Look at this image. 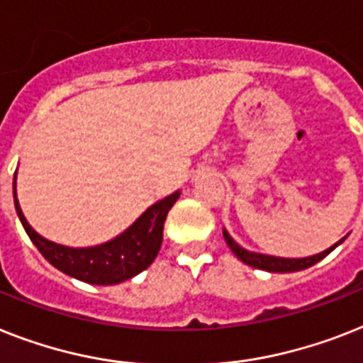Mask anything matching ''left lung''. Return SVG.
<instances>
[{"instance_id":"obj_1","label":"left lung","mask_w":363,"mask_h":363,"mask_svg":"<svg viewBox=\"0 0 363 363\" xmlns=\"http://www.w3.org/2000/svg\"><path fill=\"white\" fill-rule=\"evenodd\" d=\"M223 238H225V242L231 248V252L237 255L242 263H246L248 267L259 268V270H267V272H298V270H304V268L313 267L315 263H319L320 259H325L330 252H334L341 242H343V237L340 242H335L334 246H330L328 250L320 253H315V255H309V257H302V259H289V257H276V255H267V253H257V252H248L246 248H242L240 244H237L231 238L225 229H223Z\"/></svg>"}]
</instances>
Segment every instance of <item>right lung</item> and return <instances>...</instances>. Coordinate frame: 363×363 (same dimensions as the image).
<instances>
[{
  "label": "right lung",
  "instance_id": "obj_1",
  "mask_svg": "<svg viewBox=\"0 0 363 363\" xmlns=\"http://www.w3.org/2000/svg\"><path fill=\"white\" fill-rule=\"evenodd\" d=\"M13 194L20 222L28 237L31 238V242L43 253V257L70 278L93 285L121 284L143 272L147 267H151L160 252L167 212L181 196V191L177 190L172 196L156 201L130 228L108 242L89 248H70L44 238L29 225L16 197V173L13 181Z\"/></svg>",
  "mask_w": 363,
  "mask_h": 363
}]
</instances>
